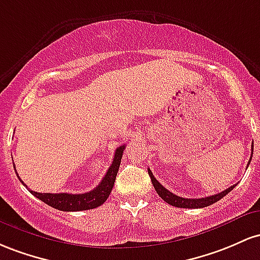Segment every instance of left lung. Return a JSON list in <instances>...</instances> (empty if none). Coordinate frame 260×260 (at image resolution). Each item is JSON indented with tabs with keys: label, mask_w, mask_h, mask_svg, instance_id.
Wrapping results in <instances>:
<instances>
[{
	"label": "left lung",
	"mask_w": 260,
	"mask_h": 260,
	"mask_svg": "<svg viewBox=\"0 0 260 260\" xmlns=\"http://www.w3.org/2000/svg\"><path fill=\"white\" fill-rule=\"evenodd\" d=\"M252 153H253V145H252ZM250 159H252V156H250L248 165L250 163ZM248 165H247V167H248ZM148 176H150V178H151V182H152V184L154 186V189H156L157 194H158L159 197H161L162 199L166 201V203H168L169 205H172V206H176V208H183V209H201V208H206V206H209V205H212V204H215L216 201L222 199L224 195L229 194L230 191H231L232 189L237 185V184H235V185L230 186V188H227L226 190L221 191V193H218V194L211 195V197L201 198V199H185V198L178 197V195L171 193V191L167 190V189H166L165 186H163L161 183H159L158 180L153 177L152 172H151L150 168H148Z\"/></svg>",
	"instance_id": "obj_1"
}]
</instances>
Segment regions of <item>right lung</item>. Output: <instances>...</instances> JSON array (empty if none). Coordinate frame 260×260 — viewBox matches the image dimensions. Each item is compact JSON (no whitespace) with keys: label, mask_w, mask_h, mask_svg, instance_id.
<instances>
[{"label":"right lung","mask_w":260,"mask_h":260,"mask_svg":"<svg viewBox=\"0 0 260 260\" xmlns=\"http://www.w3.org/2000/svg\"><path fill=\"white\" fill-rule=\"evenodd\" d=\"M125 150V145L120 146V147L116 148L114 153V158H113L112 165H110L109 169L106 173V176L103 177L102 182L95 186L94 189L88 193L84 194H69V193H59V194H51V193H37V191L30 190L27 185L24 184L22 179L19 178V180L22 182V184L27 186V189L30 191L34 197H37L38 199L44 201L45 204H48L51 208L61 210V211H82V210H91L95 209L98 206H101L109 197V194L112 193V189L114 186V182L116 174H118L119 167H120L122 152ZM16 171V167H14ZM17 173V172H16ZM18 176V173H17Z\"/></svg>","instance_id":"right-lung-1"}]
</instances>
